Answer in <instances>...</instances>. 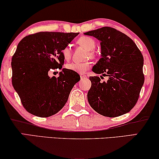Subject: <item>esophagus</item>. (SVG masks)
Masks as SVG:
<instances>
[{"label": "esophagus", "instance_id": "obj_1", "mask_svg": "<svg viewBox=\"0 0 159 159\" xmlns=\"http://www.w3.org/2000/svg\"><path fill=\"white\" fill-rule=\"evenodd\" d=\"M86 77H87V76L85 75H84V74H80V78H81L82 80L84 79V78H86Z\"/></svg>", "mask_w": 159, "mask_h": 159}]
</instances>
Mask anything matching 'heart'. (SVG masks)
<instances>
[{
  "label": "heart",
  "instance_id": "heart-1",
  "mask_svg": "<svg viewBox=\"0 0 159 159\" xmlns=\"http://www.w3.org/2000/svg\"><path fill=\"white\" fill-rule=\"evenodd\" d=\"M77 43L81 46L84 47L86 50H88V53H87V57H95V53L93 50L95 48L96 43L95 41L92 38L88 36H82L77 40ZM61 54L65 60L68 61L71 58V48L68 46L64 47L61 51ZM91 64L90 61H84V62H72L70 64H66V69L70 71H75L77 73H85L90 68Z\"/></svg>",
  "mask_w": 159,
  "mask_h": 159
}]
</instances>
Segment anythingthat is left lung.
Instances as JSON below:
<instances>
[{"label":"left lung","instance_id":"8db88e82","mask_svg":"<svg viewBox=\"0 0 159 159\" xmlns=\"http://www.w3.org/2000/svg\"><path fill=\"white\" fill-rule=\"evenodd\" d=\"M84 34L101 41L102 58L93 67V71L108 77L107 82H103L98 76L90 77L88 100L90 106L108 117L130 111L145 80L140 51L131 38L114 28L103 27Z\"/></svg>","mask_w":159,"mask_h":159}]
</instances>
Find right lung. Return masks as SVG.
I'll return each instance as SVG.
<instances>
[{
  "label": "right lung",
  "mask_w": 159,
  "mask_h": 159,
  "mask_svg": "<svg viewBox=\"0 0 159 159\" xmlns=\"http://www.w3.org/2000/svg\"><path fill=\"white\" fill-rule=\"evenodd\" d=\"M79 33L40 32L26 36L12 56V84L24 108L39 117L56 114L64 107L75 84L77 72L63 69L61 51ZM62 69L58 78L49 71Z\"/></svg>",
  "instance_id": "1"
}]
</instances>
